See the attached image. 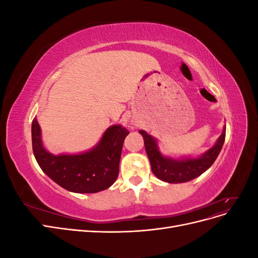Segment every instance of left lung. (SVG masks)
Masks as SVG:
<instances>
[{"mask_svg": "<svg viewBox=\"0 0 258 258\" xmlns=\"http://www.w3.org/2000/svg\"><path fill=\"white\" fill-rule=\"evenodd\" d=\"M144 139L145 151L150 159L153 173L159 179L167 183H185L198 177L213 165L218 154L221 153L225 141L226 126L216 143L206 153L198 157L173 158L162 155L158 142L146 131L140 130Z\"/></svg>", "mask_w": 258, "mask_h": 258, "instance_id": "left-lung-1", "label": "left lung"}]
</instances>
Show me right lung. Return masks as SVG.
I'll return each instance as SVG.
<instances>
[{"label":"right lung","mask_w":258,"mask_h":258,"mask_svg":"<svg viewBox=\"0 0 258 258\" xmlns=\"http://www.w3.org/2000/svg\"><path fill=\"white\" fill-rule=\"evenodd\" d=\"M31 132L34 157L43 172L64 189L79 194L98 192L114 184L119 173L122 144L129 135L121 124H113L89 151L53 155L44 147L36 118Z\"/></svg>","instance_id":"1"}]
</instances>
